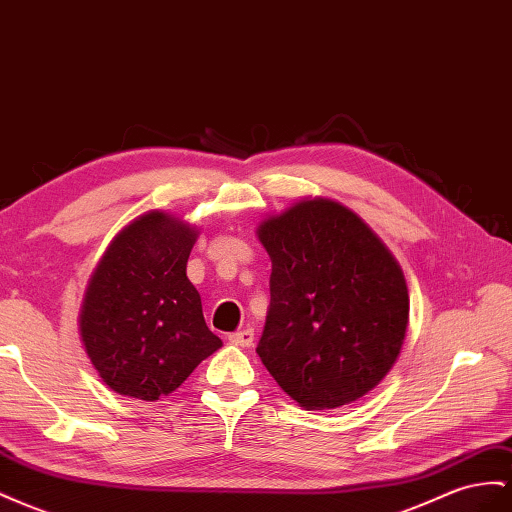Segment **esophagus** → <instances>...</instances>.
Wrapping results in <instances>:
<instances>
[{"mask_svg": "<svg viewBox=\"0 0 512 512\" xmlns=\"http://www.w3.org/2000/svg\"><path fill=\"white\" fill-rule=\"evenodd\" d=\"M232 344H239V347H252L254 344V331L252 329H239L228 336Z\"/></svg>", "mask_w": 512, "mask_h": 512, "instance_id": "1", "label": "esophagus"}]
</instances>
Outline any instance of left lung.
I'll list each match as a JSON object with an SVG mask.
<instances>
[{
	"mask_svg": "<svg viewBox=\"0 0 512 512\" xmlns=\"http://www.w3.org/2000/svg\"><path fill=\"white\" fill-rule=\"evenodd\" d=\"M271 258V303L256 353L303 409H336L388 375L403 349V269L362 217L299 200L256 230Z\"/></svg>",
	"mask_w": 512,
	"mask_h": 512,
	"instance_id": "obj_1",
	"label": "left lung"
}]
</instances>
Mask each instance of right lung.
I'll return each instance as SVG.
<instances>
[{
  "label": "right lung",
  "instance_id": "right-lung-1",
  "mask_svg": "<svg viewBox=\"0 0 512 512\" xmlns=\"http://www.w3.org/2000/svg\"><path fill=\"white\" fill-rule=\"evenodd\" d=\"M196 239V226L148 211L116 234L92 271L79 334L114 392L153 403L222 347L187 278Z\"/></svg>",
  "mask_w": 512,
  "mask_h": 512
}]
</instances>
